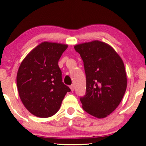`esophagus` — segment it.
Returning a JSON list of instances; mask_svg holds the SVG:
<instances>
[{"label": "esophagus", "mask_w": 146, "mask_h": 146, "mask_svg": "<svg viewBox=\"0 0 146 146\" xmlns=\"http://www.w3.org/2000/svg\"><path fill=\"white\" fill-rule=\"evenodd\" d=\"M70 88L71 91H72V92H73V91H74V85H73V84H72V85H71L70 86Z\"/></svg>", "instance_id": "1"}]
</instances>
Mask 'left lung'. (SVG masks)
<instances>
[{
    "mask_svg": "<svg viewBox=\"0 0 146 146\" xmlns=\"http://www.w3.org/2000/svg\"><path fill=\"white\" fill-rule=\"evenodd\" d=\"M74 49L82 59L86 77V94L80 97L82 108L98 118L106 117L118 106L126 90L122 60L112 47L98 40Z\"/></svg>",
    "mask_w": 146,
    "mask_h": 146,
    "instance_id": "obj_1",
    "label": "left lung"
}]
</instances>
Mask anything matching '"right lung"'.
I'll return each instance as SVG.
<instances>
[{
  "label": "right lung",
  "instance_id": "1",
  "mask_svg": "<svg viewBox=\"0 0 146 146\" xmlns=\"http://www.w3.org/2000/svg\"><path fill=\"white\" fill-rule=\"evenodd\" d=\"M68 45L44 42L22 62L17 84L19 96L26 108L39 117L54 115L66 94L70 92L62 82L58 60Z\"/></svg>",
  "mask_w": 146,
  "mask_h": 146
}]
</instances>
